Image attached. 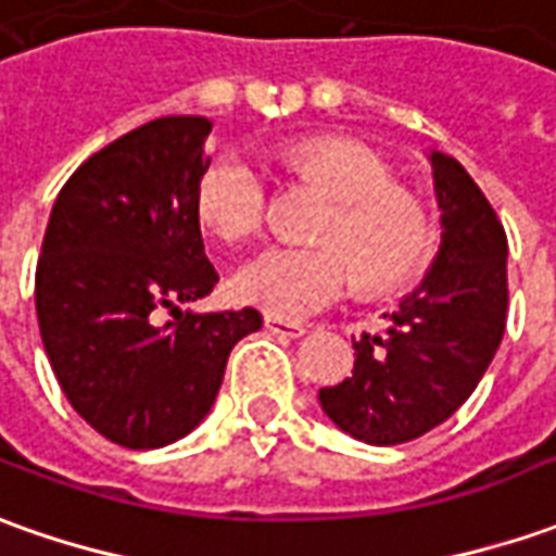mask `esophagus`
<instances>
[{
    "instance_id": "esophagus-1",
    "label": "esophagus",
    "mask_w": 556,
    "mask_h": 556,
    "mask_svg": "<svg viewBox=\"0 0 556 556\" xmlns=\"http://www.w3.org/2000/svg\"><path fill=\"white\" fill-rule=\"evenodd\" d=\"M264 328L270 334H279V338H301V334H307V328L301 326V323H289V319H279V316H264Z\"/></svg>"
}]
</instances>
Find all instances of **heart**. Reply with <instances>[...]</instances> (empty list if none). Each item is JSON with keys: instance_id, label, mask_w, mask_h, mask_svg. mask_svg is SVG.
Masks as SVG:
<instances>
[{"instance_id": "b5f03b06", "label": "heart", "mask_w": 556, "mask_h": 556, "mask_svg": "<svg viewBox=\"0 0 556 556\" xmlns=\"http://www.w3.org/2000/svg\"><path fill=\"white\" fill-rule=\"evenodd\" d=\"M289 167L313 176L338 198L316 247H277L252 255L230 279L237 301L279 319H304L338 304L356 282L389 289L420 264L429 228L417 200L392 185L371 149L343 136H309L286 149ZM203 228L225 243L262 230L270 210V179L249 154L218 151L194 188Z\"/></svg>"}]
</instances>
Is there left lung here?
<instances>
[{"instance_id":"8db88e82","label":"left lung","mask_w":556,"mask_h":556,"mask_svg":"<svg viewBox=\"0 0 556 556\" xmlns=\"http://www.w3.org/2000/svg\"><path fill=\"white\" fill-rule=\"evenodd\" d=\"M444 240L422 286L362 334L356 368L319 389L331 420L368 444H405L451 417L481 383L508 319V237L459 161L432 151Z\"/></svg>"}]
</instances>
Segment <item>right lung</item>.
Segmentation results:
<instances>
[{
  "mask_svg": "<svg viewBox=\"0 0 556 556\" xmlns=\"http://www.w3.org/2000/svg\"><path fill=\"white\" fill-rule=\"evenodd\" d=\"M210 130L200 115H167L90 154L41 240L36 316L56 383L81 420L130 451L188 435L233 343L262 328L252 307L179 309L218 282L194 206Z\"/></svg>",
  "mask_w": 556,
  "mask_h": 556,
  "instance_id": "right-lung-1",
  "label": "right lung"
}]
</instances>
